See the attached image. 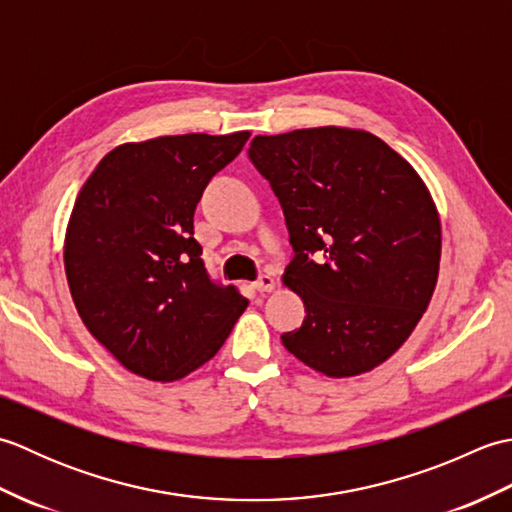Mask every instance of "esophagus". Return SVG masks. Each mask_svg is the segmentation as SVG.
Segmentation results:
<instances>
[{
    "label": "esophagus",
    "mask_w": 512,
    "mask_h": 512,
    "mask_svg": "<svg viewBox=\"0 0 512 512\" xmlns=\"http://www.w3.org/2000/svg\"><path fill=\"white\" fill-rule=\"evenodd\" d=\"M255 288L259 292H273L277 288V279L273 275H262L255 281Z\"/></svg>",
    "instance_id": "1"
}]
</instances>
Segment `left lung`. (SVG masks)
<instances>
[{"label": "left lung", "mask_w": 512, "mask_h": 512, "mask_svg": "<svg viewBox=\"0 0 512 512\" xmlns=\"http://www.w3.org/2000/svg\"><path fill=\"white\" fill-rule=\"evenodd\" d=\"M286 215L295 257L284 284L306 306L281 334L317 372H369L416 328L436 290L440 217L405 158L361 129L255 136L248 149Z\"/></svg>", "instance_id": "8db88e82"}]
</instances>
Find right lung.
<instances>
[{
    "label": "right lung",
    "mask_w": 512,
    "mask_h": 512,
    "mask_svg": "<svg viewBox=\"0 0 512 512\" xmlns=\"http://www.w3.org/2000/svg\"><path fill=\"white\" fill-rule=\"evenodd\" d=\"M248 136L127 143L79 191L65 233V277L85 328L129 372L162 383L191 374L246 310L248 299L206 270L193 213Z\"/></svg>",
    "instance_id": "1"
}]
</instances>
